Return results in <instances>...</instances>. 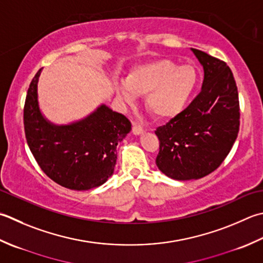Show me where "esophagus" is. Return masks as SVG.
I'll return each instance as SVG.
<instances>
[{
	"label": "esophagus",
	"mask_w": 263,
	"mask_h": 263,
	"mask_svg": "<svg viewBox=\"0 0 263 263\" xmlns=\"http://www.w3.org/2000/svg\"><path fill=\"white\" fill-rule=\"evenodd\" d=\"M143 132H145V130H143V128L140 125L133 124V126H132V133H133V135L139 136V135H142Z\"/></svg>",
	"instance_id": "obj_1"
}]
</instances>
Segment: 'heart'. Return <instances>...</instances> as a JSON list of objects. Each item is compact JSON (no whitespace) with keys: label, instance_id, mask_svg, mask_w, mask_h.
Segmentation results:
<instances>
[{"label":"heart","instance_id":"1","mask_svg":"<svg viewBox=\"0 0 263 263\" xmlns=\"http://www.w3.org/2000/svg\"><path fill=\"white\" fill-rule=\"evenodd\" d=\"M198 73L192 65L179 66L170 59H155L136 66L126 81L116 84L126 104L136 101V93L145 96V106L161 121H168L186 109L198 85Z\"/></svg>","mask_w":263,"mask_h":263}]
</instances>
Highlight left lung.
I'll list each match as a JSON object with an SVG mask.
<instances>
[{
  "label": "left lung",
  "instance_id": "8db88e82",
  "mask_svg": "<svg viewBox=\"0 0 263 263\" xmlns=\"http://www.w3.org/2000/svg\"><path fill=\"white\" fill-rule=\"evenodd\" d=\"M203 66L202 91L179 116L156 128V165L168 178L200 179L217 170L239 131V100L224 61L192 49Z\"/></svg>",
  "mask_w": 263,
  "mask_h": 263
}]
</instances>
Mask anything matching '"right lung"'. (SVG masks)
<instances>
[{
  "instance_id": "right-lung-1",
  "label": "right lung",
  "mask_w": 263,
  "mask_h": 263,
  "mask_svg": "<svg viewBox=\"0 0 263 263\" xmlns=\"http://www.w3.org/2000/svg\"><path fill=\"white\" fill-rule=\"evenodd\" d=\"M41 70L30 82L24 107L25 135L30 152L42 171L60 186L74 190L101 186L114 173L116 148L131 131V122L101 105L84 120L68 125L52 124L39 107Z\"/></svg>"
}]
</instances>
